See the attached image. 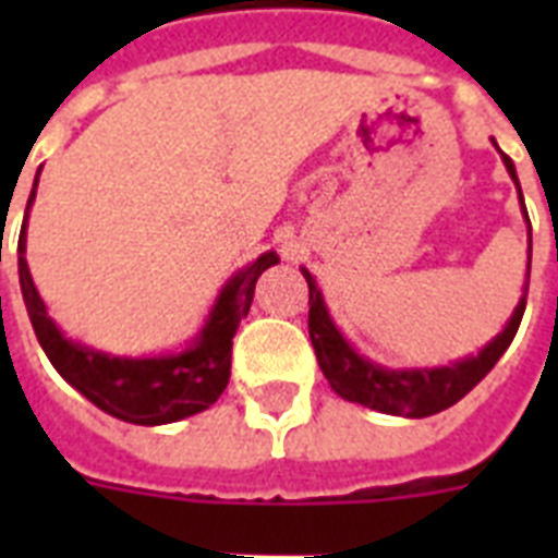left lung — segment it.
I'll return each mask as SVG.
<instances>
[{
  "label": "left lung",
  "mask_w": 558,
  "mask_h": 558,
  "mask_svg": "<svg viewBox=\"0 0 558 558\" xmlns=\"http://www.w3.org/2000/svg\"><path fill=\"white\" fill-rule=\"evenodd\" d=\"M504 168L512 177L515 187H519V177H515V165L507 153H501ZM521 196V187H519ZM524 205V196H521ZM527 217V208H524ZM527 236H530V254H533V234H530V217H527ZM304 278L310 283V339H313L315 356L322 365L324 376L330 381V388L339 393L341 399L367 405L381 414L397 416H432L440 414L446 408L466 397L469 390L475 388L477 381L484 379L486 373L493 371L495 362L504 356V350L510 348L515 332H519L521 315L527 306V287H530V260H527V278H524V295H521L515 313L507 322L504 332H498L489 344H486L477 356L460 359L454 365L446 367H416V371H390V367L373 365L371 359L359 356L356 350L350 348V341L339 332V327L332 324L327 304H324L322 289L315 287V278L306 269Z\"/></svg>",
  "instance_id": "left-lung-1"
}]
</instances>
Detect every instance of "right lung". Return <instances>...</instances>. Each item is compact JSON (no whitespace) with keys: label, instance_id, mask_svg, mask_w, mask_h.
Masks as SVG:
<instances>
[{"label":"right lung","instance_id":"1","mask_svg":"<svg viewBox=\"0 0 558 558\" xmlns=\"http://www.w3.org/2000/svg\"><path fill=\"white\" fill-rule=\"evenodd\" d=\"M37 196V179L28 196L25 222L20 231V287L28 310L31 327L37 332L39 348L46 350L48 362L74 390L95 402L100 411L135 425L179 423L185 416L210 408L226 390L231 376V344L254 298V283L263 271L278 263V254L266 252L257 260L240 269L219 292L217 304L208 313V322L199 336L182 353L153 359H121L83 348L65 339L46 313L28 260H25V226H28L31 202Z\"/></svg>","mask_w":558,"mask_h":558}]
</instances>
